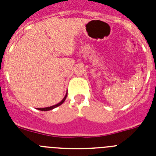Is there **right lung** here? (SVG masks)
<instances>
[{
	"mask_svg": "<svg viewBox=\"0 0 156 156\" xmlns=\"http://www.w3.org/2000/svg\"><path fill=\"white\" fill-rule=\"evenodd\" d=\"M67 93H68V92H66V95H65L64 98H63L62 100L61 101H60V102L58 103V104L55 105L50 106V107H46V108H37V109L41 110V111H49V110H51V109H53V108H56V107H58V106L61 105L62 104V103L65 101V100H66V97H67Z\"/></svg>",
	"mask_w": 156,
	"mask_h": 156,
	"instance_id": "1",
	"label": "right lung"
}]
</instances>
